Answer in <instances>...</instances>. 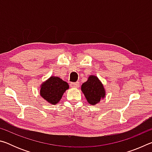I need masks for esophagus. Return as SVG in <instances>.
Returning <instances> with one entry per match:
<instances>
[{
    "instance_id": "esophagus-1",
    "label": "esophagus",
    "mask_w": 152,
    "mask_h": 152,
    "mask_svg": "<svg viewBox=\"0 0 152 152\" xmlns=\"http://www.w3.org/2000/svg\"><path fill=\"white\" fill-rule=\"evenodd\" d=\"M70 86L72 87V88H79L80 84L78 82H72V83L70 84Z\"/></svg>"
}]
</instances>
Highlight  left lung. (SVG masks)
Masks as SVG:
<instances>
[{"label":"left lung","instance_id":"8db88e82","mask_svg":"<svg viewBox=\"0 0 152 152\" xmlns=\"http://www.w3.org/2000/svg\"><path fill=\"white\" fill-rule=\"evenodd\" d=\"M81 91L87 101L91 105H96L99 103L106 94L103 84L97 76L93 75L90 76L87 81L82 84Z\"/></svg>","mask_w":152,"mask_h":152}]
</instances>
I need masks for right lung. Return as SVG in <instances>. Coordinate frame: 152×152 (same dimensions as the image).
<instances>
[{
    "label": "right lung",
    "instance_id": "right-lung-1",
    "mask_svg": "<svg viewBox=\"0 0 152 152\" xmlns=\"http://www.w3.org/2000/svg\"><path fill=\"white\" fill-rule=\"evenodd\" d=\"M40 95L49 103L56 104L62 97L64 92L69 88L66 82L57 76H51L41 85Z\"/></svg>",
    "mask_w": 152,
    "mask_h": 152
}]
</instances>
